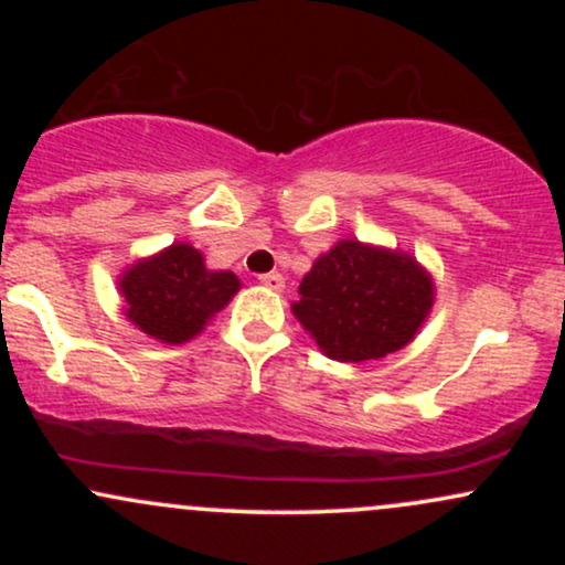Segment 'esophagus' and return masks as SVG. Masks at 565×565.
<instances>
[{
    "instance_id": "obj_1",
    "label": "esophagus",
    "mask_w": 565,
    "mask_h": 565,
    "mask_svg": "<svg viewBox=\"0 0 565 565\" xmlns=\"http://www.w3.org/2000/svg\"><path fill=\"white\" fill-rule=\"evenodd\" d=\"M260 284H263V287L274 289V291H281L284 289V276L276 274V270H274V274H263Z\"/></svg>"
}]
</instances>
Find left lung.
<instances>
[{
  "mask_svg": "<svg viewBox=\"0 0 565 565\" xmlns=\"http://www.w3.org/2000/svg\"><path fill=\"white\" fill-rule=\"evenodd\" d=\"M433 305V281L401 252L340 242L316 260L291 305L329 359L369 361L417 334Z\"/></svg>",
  "mask_w": 565,
  "mask_h": 565,
  "instance_id": "obj_1",
  "label": "left lung"
}]
</instances>
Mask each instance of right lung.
Instances as JSON below:
<instances>
[{
    "label": "right lung",
    "mask_w": 565,
    "mask_h": 565,
    "mask_svg": "<svg viewBox=\"0 0 565 565\" xmlns=\"http://www.w3.org/2000/svg\"><path fill=\"white\" fill-rule=\"evenodd\" d=\"M119 287L129 321L146 334L178 345L199 334L242 284L231 270H206L204 257L191 244H172L151 260L132 265Z\"/></svg>",
    "instance_id": "obj_1"
}]
</instances>
